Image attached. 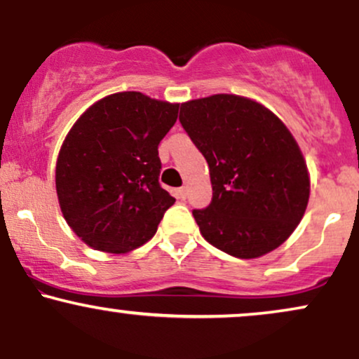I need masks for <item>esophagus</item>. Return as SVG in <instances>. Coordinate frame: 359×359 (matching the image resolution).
Listing matches in <instances>:
<instances>
[{
	"label": "esophagus",
	"instance_id": "34e87169",
	"mask_svg": "<svg viewBox=\"0 0 359 359\" xmlns=\"http://www.w3.org/2000/svg\"><path fill=\"white\" fill-rule=\"evenodd\" d=\"M175 197L179 201H184L185 197H187V187H180V189H177L175 191Z\"/></svg>",
	"mask_w": 359,
	"mask_h": 359
}]
</instances>
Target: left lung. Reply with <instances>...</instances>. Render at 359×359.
Wrapping results in <instances>:
<instances>
[{
    "label": "left lung",
    "instance_id": "8db88e82",
    "mask_svg": "<svg viewBox=\"0 0 359 359\" xmlns=\"http://www.w3.org/2000/svg\"><path fill=\"white\" fill-rule=\"evenodd\" d=\"M179 119L211 175V204L192 211L204 240L243 259L278 248L311 194L307 163L288 128L236 94L182 102Z\"/></svg>",
    "mask_w": 359,
    "mask_h": 359
}]
</instances>
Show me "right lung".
I'll return each mask as SVG.
<instances>
[{
	"label": "right lung",
	"mask_w": 359,
	"mask_h": 359,
	"mask_svg": "<svg viewBox=\"0 0 359 359\" xmlns=\"http://www.w3.org/2000/svg\"><path fill=\"white\" fill-rule=\"evenodd\" d=\"M179 104L137 90L109 94L74 123L55 167L60 211L86 245L128 253L156 233L174 197L158 182V143Z\"/></svg>",
	"instance_id": "1"
}]
</instances>
